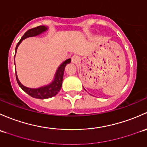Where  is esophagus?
I'll return each mask as SVG.
<instances>
[{
    "instance_id": "1",
    "label": "esophagus",
    "mask_w": 147,
    "mask_h": 147,
    "mask_svg": "<svg viewBox=\"0 0 147 147\" xmlns=\"http://www.w3.org/2000/svg\"><path fill=\"white\" fill-rule=\"evenodd\" d=\"M79 60H80L79 57H78V56H76V55H74L73 57H71V61H72V62L74 63H78V61H79Z\"/></svg>"
}]
</instances>
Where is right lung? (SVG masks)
<instances>
[{
    "label": "right lung",
    "instance_id": "right-lung-1",
    "mask_svg": "<svg viewBox=\"0 0 147 147\" xmlns=\"http://www.w3.org/2000/svg\"><path fill=\"white\" fill-rule=\"evenodd\" d=\"M47 30V28H46L44 25H40V26L36 27V28H32L28 30L24 34V35L22 36V38L20 39V40L19 41V42L18 43L17 46H16V51L17 50L18 46H19L20 44L21 43L22 40L24 39L27 38L29 37H33V36H36L37 34H40V33L46 31ZM15 59V57H14ZM71 62V59H67L66 61H65L61 66H59V68L57 70V73H56L55 78H54V81L51 83V84L48 85V86H45V87L40 88H29L25 87L23 85L20 84V82L18 80L17 77V74L16 73V79H17V82L18 85L20 86V87L25 92V93H28V95H30V96L34 98H38V99H47V98H51V97L56 96V95L58 93V92L59 91L60 89H61V86H62V81H63V73H64V69L66 68V66Z\"/></svg>",
    "mask_w": 147,
    "mask_h": 147
}]
</instances>
